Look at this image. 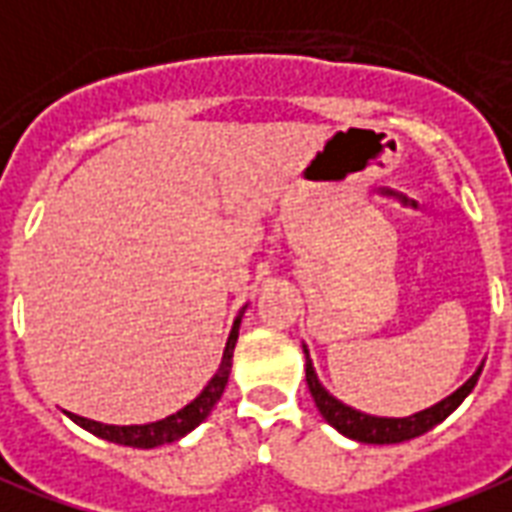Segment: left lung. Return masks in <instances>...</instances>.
Returning <instances> with one entry per match:
<instances>
[{"label": "left lung", "mask_w": 512, "mask_h": 512, "mask_svg": "<svg viewBox=\"0 0 512 512\" xmlns=\"http://www.w3.org/2000/svg\"><path fill=\"white\" fill-rule=\"evenodd\" d=\"M480 372H483V366H480L478 372L472 374L453 396L442 399L439 404L429 407V410L418 412V415H410V418H374V415H363V412L352 410V407H344L342 401L333 399L331 393L325 391L323 385L317 382L312 361H309V355H306V385H309V393H312V399L314 404H317L320 415L331 423L333 429L342 431L344 437L358 439V442H366V445H396V442L415 439L420 437V434H426L429 429H434L437 423H442L450 412L456 410L461 401L467 399L469 391L478 385Z\"/></svg>", "instance_id": "8db88e82"}]
</instances>
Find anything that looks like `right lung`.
Instances as JSON below:
<instances>
[{"instance_id": "obj_1", "label": "right lung", "mask_w": 512, "mask_h": 512, "mask_svg": "<svg viewBox=\"0 0 512 512\" xmlns=\"http://www.w3.org/2000/svg\"><path fill=\"white\" fill-rule=\"evenodd\" d=\"M238 323H241V314H238V320L233 323V331H230V339H227L219 372L211 377V382L203 388L198 399L189 401L187 407L176 412V415L157 420V423H146V426H105V423H97V420L70 415V412L67 415L86 431H92V434L108 439V442H116V445H127V448H157V445L176 442V439L184 437L187 431H192L198 423H203L208 418V412L214 410V404H217L222 391H225L227 377H230V363H233V350H236Z\"/></svg>"}]
</instances>
